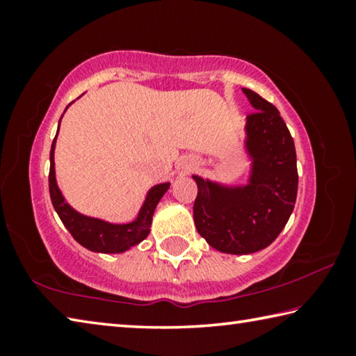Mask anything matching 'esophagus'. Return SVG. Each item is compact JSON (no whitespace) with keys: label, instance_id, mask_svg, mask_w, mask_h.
Segmentation results:
<instances>
[{"label":"esophagus","instance_id":"34e87169","mask_svg":"<svg viewBox=\"0 0 356 356\" xmlns=\"http://www.w3.org/2000/svg\"><path fill=\"white\" fill-rule=\"evenodd\" d=\"M184 168H185V170L186 171H190V170H193V163H191V161L188 160V161H185V165H184Z\"/></svg>","mask_w":356,"mask_h":356}]
</instances>
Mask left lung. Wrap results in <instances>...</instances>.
<instances>
[{"mask_svg": "<svg viewBox=\"0 0 356 356\" xmlns=\"http://www.w3.org/2000/svg\"><path fill=\"white\" fill-rule=\"evenodd\" d=\"M243 92L256 110L246 122V149L252 159L250 184L226 188L193 176L197 232L229 254H250L272 243L289 221L298 190L295 144L280 111L251 89Z\"/></svg>", "mask_w": 356, "mask_h": 356, "instance_id": "1", "label": "left lung"}]
</instances>
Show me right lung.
<instances>
[{
    "label": "right lung",
    "mask_w": 356,
    "mask_h": 356,
    "mask_svg": "<svg viewBox=\"0 0 356 356\" xmlns=\"http://www.w3.org/2000/svg\"><path fill=\"white\" fill-rule=\"evenodd\" d=\"M61 122V119H59ZM58 135V134H56ZM55 143L56 136L53 140L50 150V174H48V188H50L51 204L55 207L56 213L61 218L63 225L67 227L70 236L74 237L78 243L83 245L84 248L95 251V252H122L129 250L130 246H135L149 236L150 222H152V215L155 212L156 204L160 202L161 196L165 195L166 190L170 188V184L155 185L144 201L140 210V215L134 222L129 225H111L102 220L89 218L81 213L75 212L59 191L55 177Z\"/></svg>",
    "instance_id": "right-lung-1"
}]
</instances>
